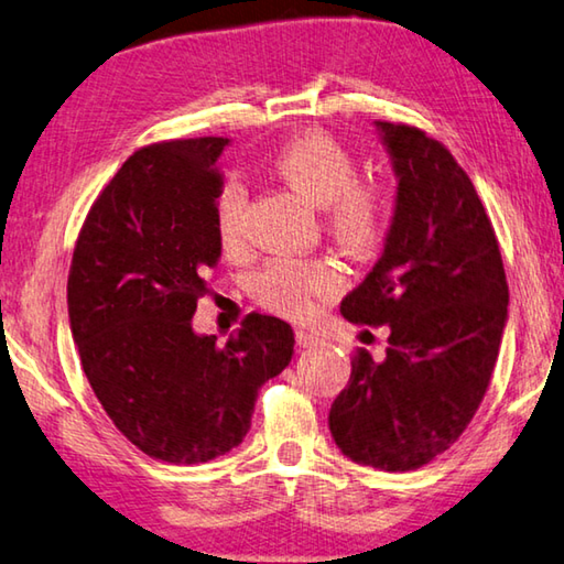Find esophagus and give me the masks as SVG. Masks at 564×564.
Instances as JSON below:
<instances>
[{"instance_id":"obj_1","label":"esophagus","mask_w":564,"mask_h":564,"mask_svg":"<svg viewBox=\"0 0 564 564\" xmlns=\"http://www.w3.org/2000/svg\"><path fill=\"white\" fill-rule=\"evenodd\" d=\"M297 345L302 349L315 347V345H319V335H315V332H307V329H297Z\"/></svg>"}]
</instances>
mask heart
Returning <instances> with one entry per match:
<instances>
[{
  "label": "heart",
  "instance_id": "heart-1",
  "mask_svg": "<svg viewBox=\"0 0 564 564\" xmlns=\"http://www.w3.org/2000/svg\"><path fill=\"white\" fill-rule=\"evenodd\" d=\"M274 177L288 182L325 209L329 232L355 252H367L382 242L387 227V187L382 180L357 172L352 152L322 129H307L272 156ZM245 187L227 182L217 205V227L225 247L242 237ZM343 288V270L325 257L315 260L267 262L252 276V297L280 315L304 317L317 300L332 297Z\"/></svg>",
  "mask_w": 564,
  "mask_h": 564
}]
</instances>
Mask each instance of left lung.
<instances>
[{
	"instance_id": "left-lung-1",
	"label": "left lung",
	"mask_w": 564,
	"mask_h": 564,
	"mask_svg": "<svg viewBox=\"0 0 564 564\" xmlns=\"http://www.w3.org/2000/svg\"><path fill=\"white\" fill-rule=\"evenodd\" d=\"M375 124L397 174L394 217L382 257L339 310L359 325H390V347L382 362L357 349L329 432L355 463L408 473L473 422L510 290L492 221L447 147L417 127Z\"/></svg>"
}]
</instances>
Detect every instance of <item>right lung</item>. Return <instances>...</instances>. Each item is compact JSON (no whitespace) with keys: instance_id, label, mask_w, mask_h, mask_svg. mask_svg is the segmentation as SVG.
<instances>
[{"instance_id":"1","label":"right lung","mask_w":564,"mask_h":564,"mask_svg":"<svg viewBox=\"0 0 564 564\" xmlns=\"http://www.w3.org/2000/svg\"><path fill=\"white\" fill-rule=\"evenodd\" d=\"M227 142L134 152L91 205L69 267V325L91 390L132 445L170 465L237 447L260 387L294 352L288 322L260 312L225 345L192 329L221 254L217 156Z\"/></svg>"}]
</instances>
